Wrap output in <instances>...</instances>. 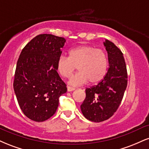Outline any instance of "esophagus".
Here are the masks:
<instances>
[{
	"mask_svg": "<svg viewBox=\"0 0 149 149\" xmlns=\"http://www.w3.org/2000/svg\"><path fill=\"white\" fill-rule=\"evenodd\" d=\"M73 90H75V88H71V87H69V86L67 87V91L68 92H72V91H73Z\"/></svg>",
	"mask_w": 149,
	"mask_h": 149,
	"instance_id": "obj_1",
	"label": "esophagus"
}]
</instances>
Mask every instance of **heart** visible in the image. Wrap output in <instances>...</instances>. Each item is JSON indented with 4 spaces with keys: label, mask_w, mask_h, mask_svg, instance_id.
Listing matches in <instances>:
<instances>
[{
    "label": "heart",
    "mask_w": 149,
    "mask_h": 149,
    "mask_svg": "<svg viewBox=\"0 0 149 149\" xmlns=\"http://www.w3.org/2000/svg\"><path fill=\"white\" fill-rule=\"evenodd\" d=\"M78 68V72L70 78L69 85L80 86L88 82L99 83L107 71L108 60L105 52L90 45H81L71 49L69 57L61 56L57 60V70L61 76L69 78Z\"/></svg>",
    "instance_id": "b5f03b06"
}]
</instances>
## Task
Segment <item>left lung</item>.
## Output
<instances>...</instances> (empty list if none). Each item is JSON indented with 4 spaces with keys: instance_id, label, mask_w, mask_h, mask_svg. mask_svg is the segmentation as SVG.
<instances>
[{
    "instance_id": "1",
    "label": "left lung",
    "mask_w": 149,
    "mask_h": 149,
    "mask_svg": "<svg viewBox=\"0 0 149 149\" xmlns=\"http://www.w3.org/2000/svg\"><path fill=\"white\" fill-rule=\"evenodd\" d=\"M109 69L98 85L85 90L86 97L80 106L85 118L100 123L109 119L118 108L127 85V73L123 54L113 42L105 40Z\"/></svg>"
}]
</instances>
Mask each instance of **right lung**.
Returning <instances> with one entry per match:
<instances>
[{"label":"right lung","mask_w":149,"mask_h":149,"mask_svg":"<svg viewBox=\"0 0 149 149\" xmlns=\"http://www.w3.org/2000/svg\"><path fill=\"white\" fill-rule=\"evenodd\" d=\"M66 40L40 34L22 50L13 83L20 109L27 118L42 122L55 113L59 98L67 91L57 73V60Z\"/></svg>","instance_id":"right-lung-1"}]
</instances>
